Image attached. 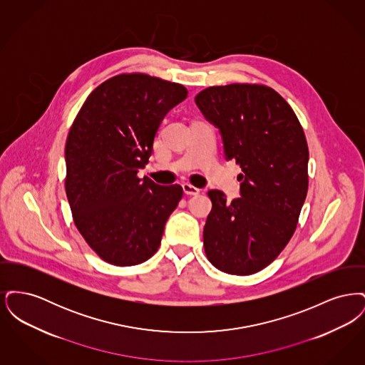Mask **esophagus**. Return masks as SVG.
<instances>
[{
    "mask_svg": "<svg viewBox=\"0 0 365 365\" xmlns=\"http://www.w3.org/2000/svg\"><path fill=\"white\" fill-rule=\"evenodd\" d=\"M182 187H183L185 194H187V195H197V194H200V189L191 186L190 183H183Z\"/></svg>",
    "mask_w": 365,
    "mask_h": 365,
    "instance_id": "1",
    "label": "esophagus"
}]
</instances>
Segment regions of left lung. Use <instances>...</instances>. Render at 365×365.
Wrapping results in <instances>:
<instances>
[{"label":"left lung","instance_id":"1","mask_svg":"<svg viewBox=\"0 0 365 365\" xmlns=\"http://www.w3.org/2000/svg\"><path fill=\"white\" fill-rule=\"evenodd\" d=\"M219 128L226 160L241 165V197L208 191V260L231 275H252L279 256L294 234L308 192V143L294 110L268 86H212L195 97Z\"/></svg>","mask_w":365,"mask_h":365}]
</instances>
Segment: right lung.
<instances>
[{
  "label": "right lung",
  "instance_id": "1",
  "mask_svg": "<svg viewBox=\"0 0 365 365\" xmlns=\"http://www.w3.org/2000/svg\"><path fill=\"white\" fill-rule=\"evenodd\" d=\"M186 87L145 73H122L94 88L66 143V192L75 226L103 260L150 259L183 189L137 176L153 153L165 115Z\"/></svg>",
  "mask_w": 365,
  "mask_h": 365
}]
</instances>
